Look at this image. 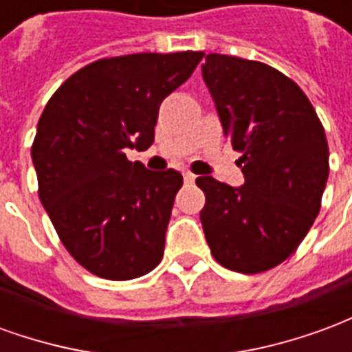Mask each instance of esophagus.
<instances>
[{
    "mask_svg": "<svg viewBox=\"0 0 352 352\" xmlns=\"http://www.w3.org/2000/svg\"><path fill=\"white\" fill-rule=\"evenodd\" d=\"M183 177L186 183H194V181H196V175H194V173H190V171H186Z\"/></svg>",
    "mask_w": 352,
    "mask_h": 352,
    "instance_id": "obj_1",
    "label": "esophagus"
}]
</instances>
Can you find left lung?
<instances>
[{
	"label": "left lung",
	"instance_id": "left-lung-1",
	"mask_svg": "<svg viewBox=\"0 0 352 352\" xmlns=\"http://www.w3.org/2000/svg\"><path fill=\"white\" fill-rule=\"evenodd\" d=\"M201 75L245 177L237 188L196 179L207 245L232 272H267L298 249L320 211L324 128L302 88L262 62L207 54Z\"/></svg>",
	"mask_w": 352,
	"mask_h": 352
}]
</instances>
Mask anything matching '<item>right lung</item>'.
Wrapping results in <instances>:
<instances>
[{
	"instance_id": "add662e5",
	"label": "right lung",
	"mask_w": 352,
	"mask_h": 352,
	"mask_svg": "<svg viewBox=\"0 0 352 352\" xmlns=\"http://www.w3.org/2000/svg\"><path fill=\"white\" fill-rule=\"evenodd\" d=\"M201 58H103L73 73L43 111L32 146L39 199L69 254L98 277L135 279L160 264L183 175L148 171L126 151L153 145L160 103Z\"/></svg>"
}]
</instances>
